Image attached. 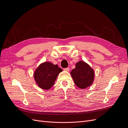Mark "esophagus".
<instances>
[{"label": "esophagus", "instance_id": "obj_1", "mask_svg": "<svg viewBox=\"0 0 128 128\" xmlns=\"http://www.w3.org/2000/svg\"><path fill=\"white\" fill-rule=\"evenodd\" d=\"M64 70L66 71H69L70 70V69L69 68H64Z\"/></svg>", "mask_w": 128, "mask_h": 128}]
</instances>
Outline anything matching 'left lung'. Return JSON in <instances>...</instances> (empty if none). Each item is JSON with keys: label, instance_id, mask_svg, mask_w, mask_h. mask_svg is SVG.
I'll return each mask as SVG.
<instances>
[{"label": "left lung", "instance_id": "left-lung-1", "mask_svg": "<svg viewBox=\"0 0 128 128\" xmlns=\"http://www.w3.org/2000/svg\"><path fill=\"white\" fill-rule=\"evenodd\" d=\"M71 76L75 84L78 88L84 89L94 82V71L84 61H80L76 64V68L71 71Z\"/></svg>", "mask_w": 128, "mask_h": 128}]
</instances>
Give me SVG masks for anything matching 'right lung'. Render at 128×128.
Segmentation results:
<instances>
[{"mask_svg":"<svg viewBox=\"0 0 128 128\" xmlns=\"http://www.w3.org/2000/svg\"><path fill=\"white\" fill-rule=\"evenodd\" d=\"M62 71L57 64H54L52 62L41 64L34 72L36 83L40 88L49 90L54 86L58 74Z\"/></svg>","mask_w":128,"mask_h":128,"instance_id":"obj_1","label":"right lung"}]
</instances>
